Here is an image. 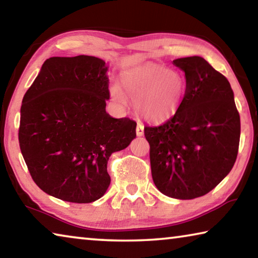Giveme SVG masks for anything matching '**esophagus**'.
Listing matches in <instances>:
<instances>
[{"instance_id": "esophagus-1", "label": "esophagus", "mask_w": 258, "mask_h": 258, "mask_svg": "<svg viewBox=\"0 0 258 258\" xmlns=\"http://www.w3.org/2000/svg\"><path fill=\"white\" fill-rule=\"evenodd\" d=\"M145 134V126L141 123H138L137 125V135L138 137H142V135Z\"/></svg>"}]
</instances>
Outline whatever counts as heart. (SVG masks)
<instances>
[{"label":"heart","mask_w":258,"mask_h":258,"mask_svg":"<svg viewBox=\"0 0 258 258\" xmlns=\"http://www.w3.org/2000/svg\"><path fill=\"white\" fill-rule=\"evenodd\" d=\"M185 90V78L181 73L148 61L124 73L119 86H111L110 95L119 106L128 99L142 117L161 121L177 111Z\"/></svg>","instance_id":"1"}]
</instances>
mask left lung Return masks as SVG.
<instances>
[{
	"instance_id": "1",
	"label": "left lung",
	"mask_w": 258,
	"mask_h": 258,
	"mask_svg": "<svg viewBox=\"0 0 258 258\" xmlns=\"http://www.w3.org/2000/svg\"><path fill=\"white\" fill-rule=\"evenodd\" d=\"M185 74L184 98L172 118L145 126L152 180L161 194L195 199L212 191L235 163L240 116L226 77L202 56L173 60Z\"/></svg>"
}]
</instances>
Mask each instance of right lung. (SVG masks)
I'll list each match as a JSON object with an SVG mask.
<instances>
[{"mask_svg":"<svg viewBox=\"0 0 258 258\" xmlns=\"http://www.w3.org/2000/svg\"><path fill=\"white\" fill-rule=\"evenodd\" d=\"M108 67L91 55L46 59L20 109L19 146L45 194L87 204L106 194L112 152L128 147L137 123L106 111Z\"/></svg>","mask_w":258,"mask_h":258,"instance_id":"add662e5","label":"right lung"}]
</instances>
